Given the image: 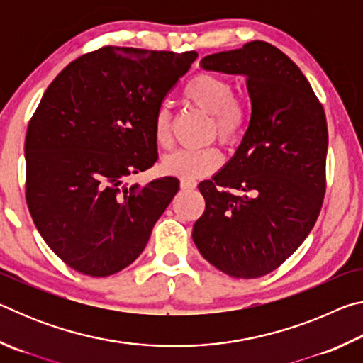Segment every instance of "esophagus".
Listing matches in <instances>:
<instances>
[{
    "label": "esophagus",
    "mask_w": 363,
    "mask_h": 363,
    "mask_svg": "<svg viewBox=\"0 0 363 363\" xmlns=\"http://www.w3.org/2000/svg\"><path fill=\"white\" fill-rule=\"evenodd\" d=\"M196 187V181L195 179H181V189L184 190H190Z\"/></svg>",
    "instance_id": "obj_1"
}]
</instances>
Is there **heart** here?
<instances>
[{
  "label": "heart",
  "instance_id": "heart-1",
  "mask_svg": "<svg viewBox=\"0 0 363 363\" xmlns=\"http://www.w3.org/2000/svg\"><path fill=\"white\" fill-rule=\"evenodd\" d=\"M184 99L211 116L210 138L220 144L233 145L243 138L250 121V108L242 96L235 94L230 79L214 73L200 72L189 79L184 88ZM153 139L163 150L173 147V120L168 107H160L153 118ZM223 155L216 147L177 150L163 160L162 169L167 174L195 179L216 171Z\"/></svg>",
  "mask_w": 363,
  "mask_h": 363
}]
</instances>
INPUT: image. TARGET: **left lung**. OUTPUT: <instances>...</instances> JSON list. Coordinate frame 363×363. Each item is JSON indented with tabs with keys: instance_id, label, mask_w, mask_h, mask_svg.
<instances>
[{
	"instance_id": "obj_1",
	"label": "left lung",
	"mask_w": 363,
	"mask_h": 363,
	"mask_svg": "<svg viewBox=\"0 0 363 363\" xmlns=\"http://www.w3.org/2000/svg\"><path fill=\"white\" fill-rule=\"evenodd\" d=\"M201 67L247 77L251 116L230 162L199 184L206 208L192 237L216 269L257 279L298 250L320 214L327 118L299 67L266 41L211 54Z\"/></svg>"
}]
</instances>
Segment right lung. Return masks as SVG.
Instances as JSON below:
<instances>
[{"mask_svg":"<svg viewBox=\"0 0 363 363\" xmlns=\"http://www.w3.org/2000/svg\"><path fill=\"white\" fill-rule=\"evenodd\" d=\"M195 59V51L104 46L48 86L27 130L26 199L67 266L107 277L144 251L179 181L125 179L155 164L153 118Z\"/></svg>","mask_w":363,"mask_h":363,"instance_id":"1","label":"right lung"}]
</instances>
